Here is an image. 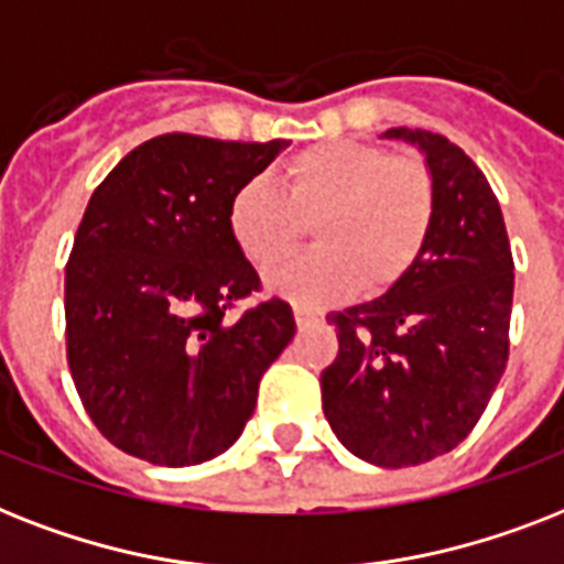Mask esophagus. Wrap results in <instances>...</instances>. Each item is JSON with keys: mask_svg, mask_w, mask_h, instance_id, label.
<instances>
[{"mask_svg": "<svg viewBox=\"0 0 564 564\" xmlns=\"http://www.w3.org/2000/svg\"><path fill=\"white\" fill-rule=\"evenodd\" d=\"M294 319H296V326L300 328H308L314 326V323H319V311L308 308V305H294Z\"/></svg>", "mask_w": 564, "mask_h": 564, "instance_id": "esophagus-1", "label": "esophagus"}]
</instances>
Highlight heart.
Instances as JSON below:
<instances>
[{"instance_id": "heart-1", "label": "heart", "mask_w": 564, "mask_h": 564, "mask_svg": "<svg viewBox=\"0 0 564 564\" xmlns=\"http://www.w3.org/2000/svg\"><path fill=\"white\" fill-rule=\"evenodd\" d=\"M436 215L434 174L425 160L387 154L367 142H319L285 162L279 188L250 180L229 200L236 247L268 270L312 224L318 247L270 270L268 285L300 305H328L390 291L416 264Z\"/></svg>"}]
</instances>
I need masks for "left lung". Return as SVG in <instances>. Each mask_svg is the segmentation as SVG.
<instances>
[{"instance_id":"left-lung-1","label":"left lung","mask_w":564,"mask_h":564,"mask_svg":"<svg viewBox=\"0 0 564 564\" xmlns=\"http://www.w3.org/2000/svg\"><path fill=\"white\" fill-rule=\"evenodd\" d=\"M434 174L436 215L402 282L328 314L337 358L319 376L323 413L360 460L419 466L448 454L484 416L510 358L512 250L501 206L460 145L390 128Z\"/></svg>"}]
</instances>
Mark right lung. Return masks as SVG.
I'll use <instances>...</instances> for the list:
<instances>
[{
  "instance_id": "right-lung-1",
  "label": "right lung",
  "mask_w": 564,
  "mask_h": 564,
  "mask_svg": "<svg viewBox=\"0 0 564 564\" xmlns=\"http://www.w3.org/2000/svg\"><path fill=\"white\" fill-rule=\"evenodd\" d=\"M288 148L165 133L133 148L89 197L66 261V360L89 419L124 454L195 466L236 443L264 369L296 332L261 300L229 236L238 186Z\"/></svg>"
}]
</instances>
